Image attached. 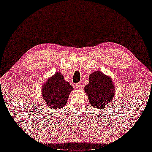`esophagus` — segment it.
Listing matches in <instances>:
<instances>
[{
    "label": "esophagus",
    "instance_id": "esophagus-1",
    "mask_svg": "<svg viewBox=\"0 0 152 152\" xmlns=\"http://www.w3.org/2000/svg\"><path fill=\"white\" fill-rule=\"evenodd\" d=\"M75 87L77 89H82V84L80 83H77L75 84Z\"/></svg>",
    "mask_w": 152,
    "mask_h": 152
}]
</instances>
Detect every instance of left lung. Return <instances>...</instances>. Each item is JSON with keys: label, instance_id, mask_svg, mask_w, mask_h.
Listing matches in <instances>:
<instances>
[{"label": "left lung", "instance_id": "8db88e82", "mask_svg": "<svg viewBox=\"0 0 152 152\" xmlns=\"http://www.w3.org/2000/svg\"><path fill=\"white\" fill-rule=\"evenodd\" d=\"M84 89L91 106L97 109L107 107L114 97V85L111 79L99 71L89 75V82Z\"/></svg>", "mask_w": 152, "mask_h": 152}]
</instances>
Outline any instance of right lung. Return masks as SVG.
Segmentation results:
<instances>
[{
	"instance_id": "right-lung-1",
	"label": "right lung",
	"mask_w": 152,
	"mask_h": 152,
	"mask_svg": "<svg viewBox=\"0 0 152 152\" xmlns=\"http://www.w3.org/2000/svg\"><path fill=\"white\" fill-rule=\"evenodd\" d=\"M73 87L65 80L61 73L57 72L48 80L42 87V98L48 107L59 109L66 105Z\"/></svg>"
}]
</instances>
